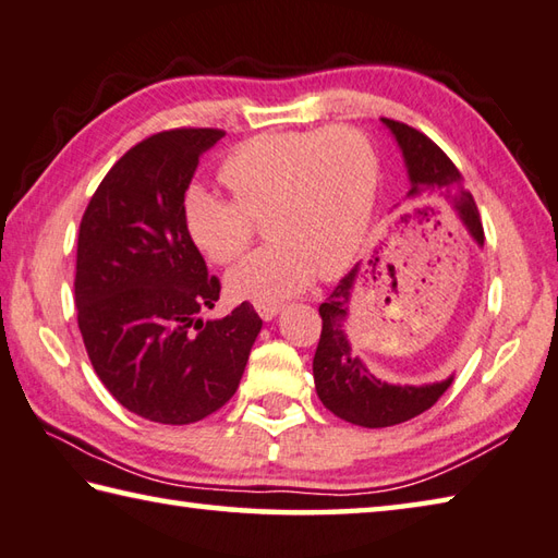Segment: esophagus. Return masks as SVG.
Listing matches in <instances>:
<instances>
[{
    "mask_svg": "<svg viewBox=\"0 0 558 558\" xmlns=\"http://www.w3.org/2000/svg\"><path fill=\"white\" fill-rule=\"evenodd\" d=\"M256 312L260 314V319L270 322V319L276 317V314L280 312V305H268V302H258V305H256Z\"/></svg>",
    "mask_w": 558,
    "mask_h": 558,
    "instance_id": "obj_1",
    "label": "esophagus"
}]
</instances>
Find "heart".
Returning <instances> with one entry per match:
<instances>
[{
    "label": "heart",
    "mask_w": 558,
    "mask_h": 558,
    "mask_svg": "<svg viewBox=\"0 0 558 558\" xmlns=\"http://www.w3.org/2000/svg\"><path fill=\"white\" fill-rule=\"evenodd\" d=\"M231 202L190 185L182 227L202 256L229 266L253 239V219H266L272 244L229 272L239 300L278 302L312 278H337L366 241L378 192V156L356 129L282 131L241 141L219 166Z\"/></svg>",
    "instance_id": "heart-1"
}]
</instances>
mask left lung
Masks as SVG:
<instances>
[{
  "instance_id": "left-lung-1",
  "label": "left lung",
  "mask_w": 558,
  "mask_h": 558,
  "mask_svg": "<svg viewBox=\"0 0 558 558\" xmlns=\"http://www.w3.org/2000/svg\"><path fill=\"white\" fill-rule=\"evenodd\" d=\"M380 121L395 136V141H398L404 168H408L410 190L404 195V205H408L412 215H404V219L417 215L427 217V211L412 209L414 205H424V202L451 207L461 225L469 229L473 241H478V246H483V225L478 207H475L471 192L463 187L459 168L422 131L402 124V121ZM359 270L361 266L353 268L349 276H343L331 295L319 305L322 337L312 361V373L314 388H317L324 408L337 414L343 422L359 424V427L368 429H380L392 427V424H402L417 417L424 410H429L449 390L453 376L424 385L385 383L373 376L366 363L353 353L351 341L347 337L349 305L359 282Z\"/></svg>"
}]
</instances>
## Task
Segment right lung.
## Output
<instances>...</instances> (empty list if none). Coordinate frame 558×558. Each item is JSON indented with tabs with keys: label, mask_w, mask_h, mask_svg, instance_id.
Instances as JSON below:
<instances>
[{
	"label": "right lung",
	"mask_w": 558,
	"mask_h": 558,
	"mask_svg": "<svg viewBox=\"0 0 558 558\" xmlns=\"http://www.w3.org/2000/svg\"><path fill=\"white\" fill-rule=\"evenodd\" d=\"M219 129H173L126 150L80 221L75 305L105 388L138 417L192 424L231 400L263 327L248 302L202 319L219 280L182 227V195Z\"/></svg>",
	"instance_id": "add662e5"
}]
</instances>
